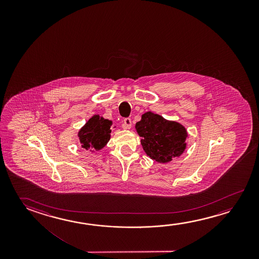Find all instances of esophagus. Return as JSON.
<instances>
[{
	"instance_id": "1",
	"label": "esophagus",
	"mask_w": 259,
	"mask_h": 259,
	"mask_svg": "<svg viewBox=\"0 0 259 259\" xmlns=\"http://www.w3.org/2000/svg\"><path fill=\"white\" fill-rule=\"evenodd\" d=\"M132 127V121L130 118H125L123 120V129H130Z\"/></svg>"
}]
</instances>
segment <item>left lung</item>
<instances>
[{
    "label": "left lung",
    "instance_id": "obj_1",
    "mask_svg": "<svg viewBox=\"0 0 259 259\" xmlns=\"http://www.w3.org/2000/svg\"><path fill=\"white\" fill-rule=\"evenodd\" d=\"M144 153L152 160L167 163L180 157L187 147L189 134L182 123L167 120L152 111L145 112L136 123Z\"/></svg>",
    "mask_w": 259,
    "mask_h": 259
}]
</instances>
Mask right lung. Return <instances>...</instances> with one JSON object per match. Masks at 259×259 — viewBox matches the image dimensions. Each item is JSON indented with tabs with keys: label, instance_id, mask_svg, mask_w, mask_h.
I'll list each match as a JSON object with an SVG mask.
<instances>
[{
	"label": "right lung",
	"instance_id": "obj_1",
	"mask_svg": "<svg viewBox=\"0 0 259 259\" xmlns=\"http://www.w3.org/2000/svg\"><path fill=\"white\" fill-rule=\"evenodd\" d=\"M112 124V120L104 118L99 115L91 116L76 135L81 147L91 153L104 148L110 140Z\"/></svg>",
	"mask_w": 259,
	"mask_h": 259
}]
</instances>
